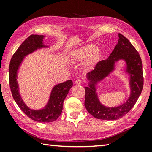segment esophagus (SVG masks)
<instances>
[{
    "instance_id": "esophagus-1",
    "label": "esophagus",
    "mask_w": 152,
    "mask_h": 152,
    "mask_svg": "<svg viewBox=\"0 0 152 152\" xmlns=\"http://www.w3.org/2000/svg\"><path fill=\"white\" fill-rule=\"evenodd\" d=\"M75 84H78V85H80V84H82V80H80V79H77V80H76Z\"/></svg>"
}]
</instances>
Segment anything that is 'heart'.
<instances>
[{
	"instance_id": "heart-1",
	"label": "heart",
	"mask_w": 152,
	"mask_h": 152,
	"mask_svg": "<svg viewBox=\"0 0 152 152\" xmlns=\"http://www.w3.org/2000/svg\"><path fill=\"white\" fill-rule=\"evenodd\" d=\"M101 50L99 48H94L93 45H87L73 51L72 57L75 62H84L87 60L86 68L92 69L99 60Z\"/></svg>"
}]
</instances>
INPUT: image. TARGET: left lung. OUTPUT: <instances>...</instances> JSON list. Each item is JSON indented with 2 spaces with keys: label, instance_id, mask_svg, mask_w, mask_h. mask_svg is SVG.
<instances>
[{
  "label": "left lung",
  "instance_id": "8db88e82",
  "mask_svg": "<svg viewBox=\"0 0 152 152\" xmlns=\"http://www.w3.org/2000/svg\"><path fill=\"white\" fill-rule=\"evenodd\" d=\"M119 59L127 64L126 71L130 74L131 94L125 104L117 107H107L99 102L96 92L99 82L114 70V64ZM88 86L85 87L84 105L88 112L96 119L116 120L125 116L132 109L141 93L143 86L142 62L140 54L125 36L119 33V40L107 60L98 62L94 70L87 75Z\"/></svg>",
  "mask_w": 152,
  "mask_h": 152
}]
</instances>
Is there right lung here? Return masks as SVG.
<instances>
[{
  "instance_id": "1",
  "label": "right lung",
  "mask_w": 152,
  "mask_h": 152,
  "mask_svg": "<svg viewBox=\"0 0 152 152\" xmlns=\"http://www.w3.org/2000/svg\"><path fill=\"white\" fill-rule=\"evenodd\" d=\"M43 35H30L15 51L9 64V85L15 101L28 117L37 122L49 123L55 121L60 116L64 100L73 86L72 81L69 80L53 87L48 104L43 109L39 110L31 109L25 104L19 94L17 81V72L25 56L37 49L48 47L43 45Z\"/></svg>"
}]
</instances>
